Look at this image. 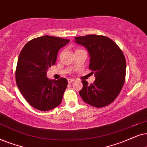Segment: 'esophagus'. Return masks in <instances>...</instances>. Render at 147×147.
I'll return each instance as SVG.
<instances>
[{
  "label": "esophagus",
  "instance_id": "34e87169",
  "mask_svg": "<svg viewBox=\"0 0 147 147\" xmlns=\"http://www.w3.org/2000/svg\"><path fill=\"white\" fill-rule=\"evenodd\" d=\"M75 81V79H68V82L69 83H72V82H73V81Z\"/></svg>",
  "mask_w": 147,
  "mask_h": 147
}]
</instances>
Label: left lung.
<instances>
[{
  "instance_id": "left-lung-1",
  "label": "left lung",
  "mask_w": 147,
  "mask_h": 147,
  "mask_svg": "<svg viewBox=\"0 0 147 147\" xmlns=\"http://www.w3.org/2000/svg\"><path fill=\"white\" fill-rule=\"evenodd\" d=\"M75 40L89 51V67L96 77L90 85L87 81H82L83 86L80 95L92 106H107L116 99L124 84L126 62L124 54L107 37L93 34L77 37Z\"/></svg>"
}]
</instances>
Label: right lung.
Wrapping results in <instances>:
<instances>
[{
    "mask_svg": "<svg viewBox=\"0 0 147 147\" xmlns=\"http://www.w3.org/2000/svg\"><path fill=\"white\" fill-rule=\"evenodd\" d=\"M69 42L50 36L39 37L27 42L19 54L15 70L17 85L25 100L38 110H50L61 103L67 80L48 79L46 71L56 64L60 49Z\"/></svg>",
    "mask_w": 147,
    "mask_h": 147,
    "instance_id": "1",
    "label": "right lung"
}]
</instances>
